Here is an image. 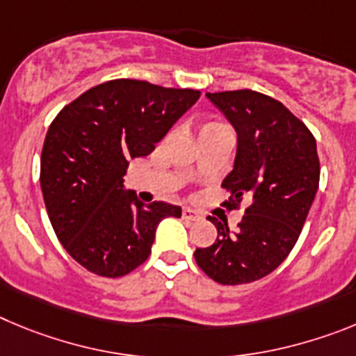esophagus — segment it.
I'll list each match as a JSON object with an SVG mask.
<instances>
[{
	"mask_svg": "<svg viewBox=\"0 0 356 356\" xmlns=\"http://www.w3.org/2000/svg\"><path fill=\"white\" fill-rule=\"evenodd\" d=\"M182 218L188 220V222H197V220H200V213L190 209V207H184V209H182Z\"/></svg>",
	"mask_w": 356,
	"mask_h": 356,
	"instance_id": "obj_1",
	"label": "esophagus"
}]
</instances>
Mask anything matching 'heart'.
<instances>
[{
    "label": "heart",
    "instance_id": "obj_1",
    "mask_svg": "<svg viewBox=\"0 0 356 356\" xmlns=\"http://www.w3.org/2000/svg\"><path fill=\"white\" fill-rule=\"evenodd\" d=\"M216 129H227V127L218 122H207L200 127V134H206L209 133V131H216Z\"/></svg>",
    "mask_w": 356,
    "mask_h": 356
}]
</instances>
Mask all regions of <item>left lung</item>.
I'll return each mask as SVG.
<instances>
[{"mask_svg":"<svg viewBox=\"0 0 356 356\" xmlns=\"http://www.w3.org/2000/svg\"><path fill=\"white\" fill-rule=\"evenodd\" d=\"M238 133L234 170L222 182L227 209H241L238 230L207 220L218 238L195 250L198 268L223 286L250 284L277 270L296 245L319 186L316 138L280 101L255 90L207 92Z\"/></svg>","mask_w":356,"mask_h":356,"instance_id":"obj_1","label":"left lung"}]
</instances>
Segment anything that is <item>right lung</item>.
<instances>
[{"instance_id":"obj_1","label":"right lung","mask_w":356,"mask_h":356,"mask_svg":"<svg viewBox=\"0 0 356 356\" xmlns=\"http://www.w3.org/2000/svg\"><path fill=\"white\" fill-rule=\"evenodd\" d=\"M200 92L140 79L92 86L60 110L40 156V186L56 238L76 262L117 278L149 259L156 227L181 207L124 191L131 158L149 156Z\"/></svg>"}]
</instances>
